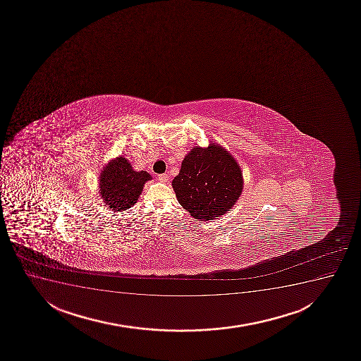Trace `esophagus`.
Here are the masks:
<instances>
[{
  "instance_id": "1",
  "label": "esophagus",
  "mask_w": 361,
  "mask_h": 361,
  "mask_svg": "<svg viewBox=\"0 0 361 361\" xmlns=\"http://www.w3.org/2000/svg\"><path fill=\"white\" fill-rule=\"evenodd\" d=\"M158 180H159L161 183H166V181L169 180V176H168V174H159L158 175Z\"/></svg>"
}]
</instances>
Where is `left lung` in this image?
Segmentation results:
<instances>
[{
  "label": "left lung",
  "instance_id": "left-lung-1",
  "mask_svg": "<svg viewBox=\"0 0 361 361\" xmlns=\"http://www.w3.org/2000/svg\"><path fill=\"white\" fill-rule=\"evenodd\" d=\"M178 203L198 220L220 217L237 202L243 174L237 161L219 145L195 147L173 180Z\"/></svg>",
  "mask_w": 361,
  "mask_h": 361
}]
</instances>
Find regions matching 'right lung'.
Segmentation results:
<instances>
[{
    "label": "right lung",
    "mask_w": 361,
    "mask_h": 361,
    "mask_svg": "<svg viewBox=\"0 0 361 361\" xmlns=\"http://www.w3.org/2000/svg\"><path fill=\"white\" fill-rule=\"evenodd\" d=\"M149 180V173L135 171L126 158H116L100 175V195L109 208L122 212L137 202L145 183Z\"/></svg>",
    "instance_id": "1"
}]
</instances>
